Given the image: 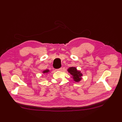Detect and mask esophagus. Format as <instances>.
Returning <instances> with one entry per match:
<instances>
[{"mask_svg": "<svg viewBox=\"0 0 122 122\" xmlns=\"http://www.w3.org/2000/svg\"><path fill=\"white\" fill-rule=\"evenodd\" d=\"M62 69V67H61V68H58V69H57V71H61V70Z\"/></svg>", "mask_w": 122, "mask_h": 122, "instance_id": "obj_1", "label": "esophagus"}]
</instances>
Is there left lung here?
<instances>
[{
	"instance_id": "1",
	"label": "left lung",
	"mask_w": 122,
	"mask_h": 122,
	"mask_svg": "<svg viewBox=\"0 0 122 122\" xmlns=\"http://www.w3.org/2000/svg\"><path fill=\"white\" fill-rule=\"evenodd\" d=\"M68 71L70 73L72 76L74 80L76 82H78L81 79V76H82V74L80 72V71H78L76 68L74 67H71L68 69Z\"/></svg>"
}]
</instances>
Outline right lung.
Wrapping results in <instances>:
<instances>
[{
    "instance_id": "right-lung-1",
    "label": "right lung",
    "mask_w": 122,
    "mask_h": 122,
    "mask_svg": "<svg viewBox=\"0 0 122 122\" xmlns=\"http://www.w3.org/2000/svg\"><path fill=\"white\" fill-rule=\"evenodd\" d=\"M49 71V70H45V71H43V73H48Z\"/></svg>"
}]
</instances>
